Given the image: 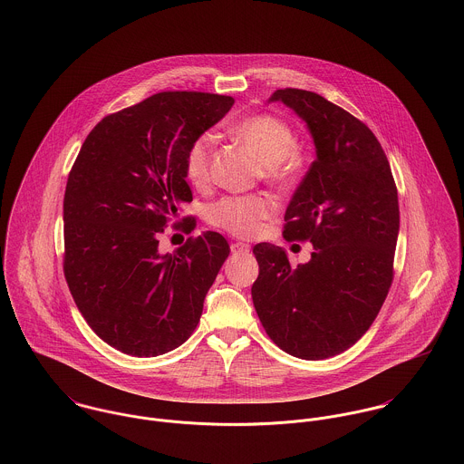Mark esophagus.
I'll return each mask as SVG.
<instances>
[{
  "label": "esophagus",
  "mask_w": 464,
  "mask_h": 464,
  "mask_svg": "<svg viewBox=\"0 0 464 464\" xmlns=\"http://www.w3.org/2000/svg\"><path fill=\"white\" fill-rule=\"evenodd\" d=\"M249 251H251V247L244 242H233L231 244V253H235V255H246Z\"/></svg>",
  "instance_id": "esophagus-1"
}]
</instances>
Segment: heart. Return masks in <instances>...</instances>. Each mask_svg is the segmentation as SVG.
Segmentation results:
<instances>
[{"mask_svg": "<svg viewBox=\"0 0 464 464\" xmlns=\"http://www.w3.org/2000/svg\"><path fill=\"white\" fill-rule=\"evenodd\" d=\"M231 137L261 163L265 179L279 188L294 183L301 158L294 130L277 117L251 115L229 128ZM213 139L209 133L196 137L185 153V174L194 185H205L209 178ZM277 205L268 196H233L222 198L208 209V220L235 237L253 238L261 233L263 224L272 218Z\"/></svg>", "mask_w": 464, "mask_h": 464, "instance_id": "obj_1", "label": "heart"}]
</instances>
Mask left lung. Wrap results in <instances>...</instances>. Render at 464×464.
<instances>
[{"mask_svg": "<svg viewBox=\"0 0 464 464\" xmlns=\"http://www.w3.org/2000/svg\"><path fill=\"white\" fill-rule=\"evenodd\" d=\"M306 122L316 158L285 213L286 240H309L308 263L290 265L283 247L257 244L251 288L257 316L277 347L325 360L368 331L393 279L401 215L390 161L375 135L320 94L281 89Z\"/></svg>", "mask_w": 464, "mask_h": 464, "instance_id": "left-lung-1", "label": "left lung"}]
</instances>
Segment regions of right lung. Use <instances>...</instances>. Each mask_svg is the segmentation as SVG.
Listing matches in <instances>:
<instances>
[{
	"label": "right lung",
	"mask_w": 464,
	"mask_h": 464,
	"mask_svg": "<svg viewBox=\"0 0 464 464\" xmlns=\"http://www.w3.org/2000/svg\"><path fill=\"white\" fill-rule=\"evenodd\" d=\"M233 103L207 92L155 94L106 115L69 172L63 274L92 331L124 354L155 358L187 342L229 256L227 240L215 231L172 255L158 251V235L192 201L190 142Z\"/></svg>",
	"instance_id": "right-lung-1"
}]
</instances>
